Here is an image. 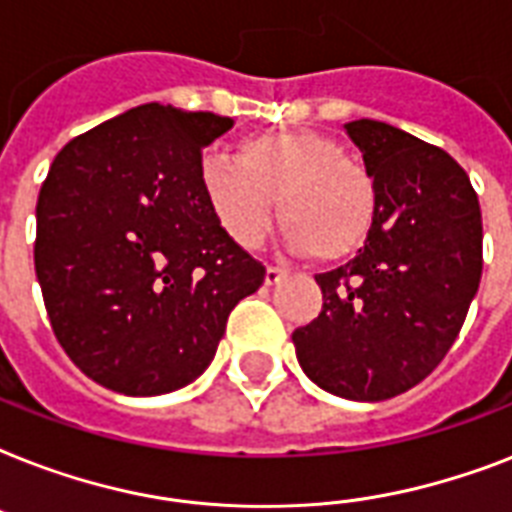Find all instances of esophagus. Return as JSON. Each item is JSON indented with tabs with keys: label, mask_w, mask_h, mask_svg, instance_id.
<instances>
[{
	"label": "esophagus",
	"mask_w": 512,
	"mask_h": 512,
	"mask_svg": "<svg viewBox=\"0 0 512 512\" xmlns=\"http://www.w3.org/2000/svg\"><path fill=\"white\" fill-rule=\"evenodd\" d=\"M287 276V271H281V268H273V265H268V271H265V287H276L281 279Z\"/></svg>",
	"instance_id": "esophagus-1"
}]
</instances>
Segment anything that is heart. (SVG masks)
<instances>
[{"label": "heart", "instance_id": "obj_1", "mask_svg": "<svg viewBox=\"0 0 512 512\" xmlns=\"http://www.w3.org/2000/svg\"><path fill=\"white\" fill-rule=\"evenodd\" d=\"M201 196L217 225L239 247L255 249L271 231L273 209L295 252L342 260L366 241L377 215V188L335 140L311 130L249 135L228 154H207L199 167Z\"/></svg>", "mask_w": 512, "mask_h": 512}]
</instances>
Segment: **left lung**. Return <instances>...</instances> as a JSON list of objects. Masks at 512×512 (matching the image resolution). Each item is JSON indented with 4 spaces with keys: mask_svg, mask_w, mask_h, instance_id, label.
Segmentation results:
<instances>
[{
    "mask_svg": "<svg viewBox=\"0 0 512 512\" xmlns=\"http://www.w3.org/2000/svg\"><path fill=\"white\" fill-rule=\"evenodd\" d=\"M377 188L350 263L319 273V319L292 332L319 388L385 401L428 377L457 340L481 281V207L460 164L393 124H345Z\"/></svg>",
    "mask_w": 512,
    "mask_h": 512,
    "instance_id": "1",
    "label": "left lung"
}]
</instances>
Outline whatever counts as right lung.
I'll use <instances>...</instances> for the list:
<instances>
[{
	"label": "right lung",
	"mask_w": 512,
	"mask_h": 512,
	"mask_svg": "<svg viewBox=\"0 0 512 512\" xmlns=\"http://www.w3.org/2000/svg\"><path fill=\"white\" fill-rule=\"evenodd\" d=\"M231 116L130 108L68 143L36 201L34 265L52 332L90 380L162 396L215 358L265 268L201 196V148Z\"/></svg>",
	"instance_id": "add662e5"
}]
</instances>
